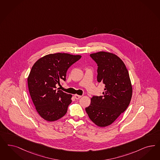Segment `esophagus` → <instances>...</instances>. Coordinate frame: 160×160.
<instances>
[{
  "mask_svg": "<svg viewBox=\"0 0 160 160\" xmlns=\"http://www.w3.org/2000/svg\"><path fill=\"white\" fill-rule=\"evenodd\" d=\"M81 97H82V96H80V95H78V94H75V95H74V98H75L76 99H79Z\"/></svg>",
  "mask_w": 160,
  "mask_h": 160,
  "instance_id": "obj_1",
  "label": "esophagus"
}]
</instances>
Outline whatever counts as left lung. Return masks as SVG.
<instances>
[{
	"mask_svg": "<svg viewBox=\"0 0 160 160\" xmlns=\"http://www.w3.org/2000/svg\"><path fill=\"white\" fill-rule=\"evenodd\" d=\"M98 64L97 80L105 84L102 96H93L85 109L97 126L108 127L124 112L132 98L129 72L123 61L115 54L100 51L90 54Z\"/></svg>",
	"mask_w": 160,
	"mask_h": 160,
	"instance_id": "8db88e82",
	"label": "left lung"
}]
</instances>
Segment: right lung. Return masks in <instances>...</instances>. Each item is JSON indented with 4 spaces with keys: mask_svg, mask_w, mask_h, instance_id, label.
<instances>
[{
    "mask_svg": "<svg viewBox=\"0 0 160 160\" xmlns=\"http://www.w3.org/2000/svg\"><path fill=\"white\" fill-rule=\"evenodd\" d=\"M80 55L55 53L37 61L28 77V89L35 109L45 121L53 122L64 116L72 103V94L57 90V84L66 81L68 68L81 58Z\"/></svg>",
    "mask_w": 160,
    "mask_h": 160,
    "instance_id": "1",
    "label": "right lung"
}]
</instances>
